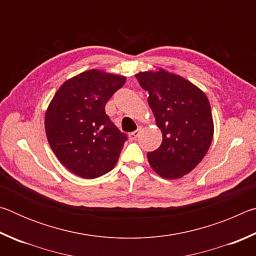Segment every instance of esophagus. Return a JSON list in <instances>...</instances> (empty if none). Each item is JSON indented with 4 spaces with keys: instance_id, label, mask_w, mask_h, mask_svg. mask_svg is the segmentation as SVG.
I'll return each instance as SVG.
<instances>
[{
    "instance_id": "34e87169",
    "label": "esophagus",
    "mask_w": 256,
    "mask_h": 256,
    "mask_svg": "<svg viewBox=\"0 0 256 256\" xmlns=\"http://www.w3.org/2000/svg\"><path fill=\"white\" fill-rule=\"evenodd\" d=\"M140 133H141V131L140 130H136V131H133V132H131L128 134V138L130 140H136V138L140 136Z\"/></svg>"
}]
</instances>
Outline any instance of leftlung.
Returning a JSON list of instances; mask_svg holds the SVG:
<instances>
[{
    "mask_svg": "<svg viewBox=\"0 0 256 256\" xmlns=\"http://www.w3.org/2000/svg\"><path fill=\"white\" fill-rule=\"evenodd\" d=\"M136 76L149 92V106L162 134L159 148L146 154L148 162L162 178H180L201 162L211 146L214 126L209 99L192 82L162 68Z\"/></svg>",
    "mask_w": 256,
    "mask_h": 256,
    "instance_id": "8db88e82",
    "label": "left lung"
}]
</instances>
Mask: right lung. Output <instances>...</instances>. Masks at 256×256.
<instances>
[{
  "label": "right lung",
  "instance_id": "obj_1",
  "mask_svg": "<svg viewBox=\"0 0 256 256\" xmlns=\"http://www.w3.org/2000/svg\"><path fill=\"white\" fill-rule=\"evenodd\" d=\"M125 81L124 76L92 68L64 82L47 107V140L76 176L97 178L118 162L128 136L112 123L105 105Z\"/></svg>",
  "mask_w": 256,
  "mask_h": 256
}]
</instances>
